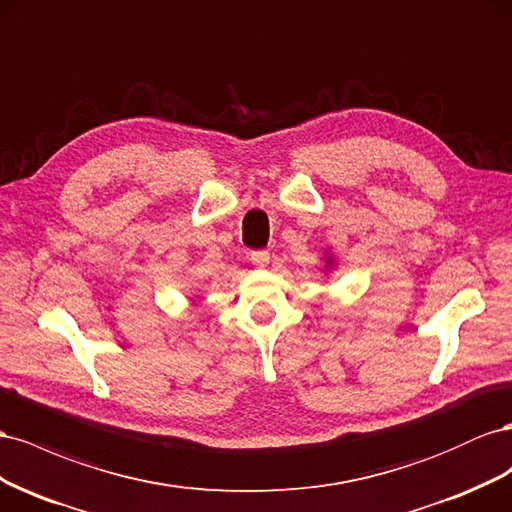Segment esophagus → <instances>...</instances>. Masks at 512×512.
I'll list each match as a JSON object with an SVG mask.
<instances>
[{
  "label": "esophagus",
  "instance_id": "esophagus-1",
  "mask_svg": "<svg viewBox=\"0 0 512 512\" xmlns=\"http://www.w3.org/2000/svg\"><path fill=\"white\" fill-rule=\"evenodd\" d=\"M248 259H251L253 266L264 268V266L270 264V253H268V251H253L251 257H248Z\"/></svg>",
  "mask_w": 512,
  "mask_h": 512
}]
</instances>
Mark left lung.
Listing matches in <instances>:
<instances>
[{"mask_svg":"<svg viewBox=\"0 0 512 512\" xmlns=\"http://www.w3.org/2000/svg\"><path fill=\"white\" fill-rule=\"evenodd\" d=\"M332 266V257H326V268Z\"/></svg>","mask_w":512,"mask_h":512,"instance_id":"obj_1","label":"left lung"}]
</instances>
